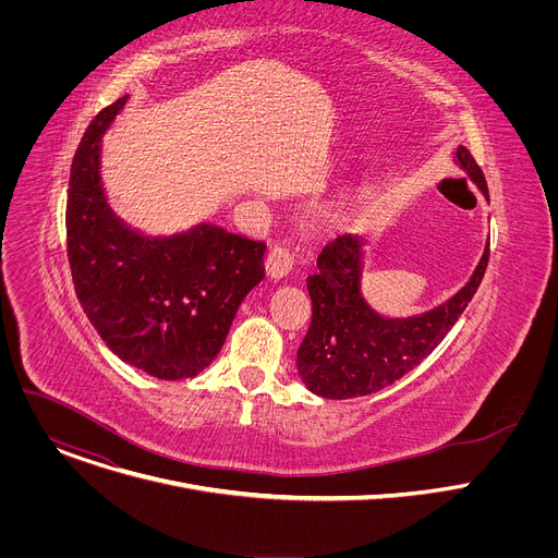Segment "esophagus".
Instances as JSON below:
<instances>
[{"mask_svg":"<svg viewBox=\"0 0 558 558\" xmlns=\"http://www.w3.org/2000/svg\"><path fill=\"white\" fill-rule=\"evenodd\" d=\"M291 267H293V256L287 247H274L265 260V269L271 280H282L284 276H289Z\"/></svg>","mask_w":558,"mask_h":558,"instance_id":"1","label":"esophagus"}]
</instances>
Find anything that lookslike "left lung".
<instances>
[{
  "mask_svg": "<svg viewBox=\"0 0 558 558\" xmlns=\"http://www.w3.org/2000/svg\"><path fill=\"white\" fill-rule=\"evenodd\" d=\"M452 163L488 198V185L472 154L459 145ZM364 238L340 233L317 256V271L306 278L311 327L298 349V375L317 397L351 400L377 392L411 373L428 357L482 284L490 241L468 282L441 304L413 315H384L366 300Z\"/></svg>",
  "mask_w": 558,
  "mask_h": 558,
  "instance_id": "left-lung-1",
  "label": "left lung"
}]
</instances>
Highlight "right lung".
Masks as SVG:
<instances>
[{
    "instance_id": "right-lung-1",
    "label": "right lung",
    "mask_w": 558,
    "mask_h": 558,
    "mask_svg": "<svg viewBox=\"0 0 558 558\" xmlns=\"http://www.w3.org/2000/svg\"><path fill=\"white\" fill-rule=\"evenodd\" d=\"M130 95L88 125L70 168L65 233L74 291L106 347L125 364L185 379L222 349L238 306L265 278L263 241L201 220L147 233L110 205L101 138Z\"/></svg>"
}]
</instances>
